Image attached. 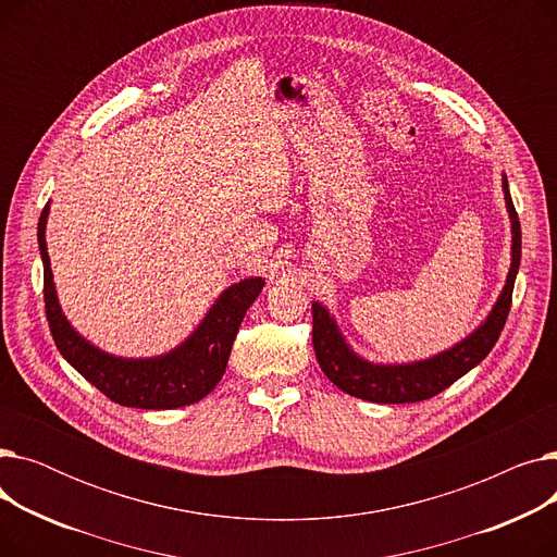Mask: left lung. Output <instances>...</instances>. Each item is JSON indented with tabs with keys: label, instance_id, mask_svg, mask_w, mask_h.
<instances>
[{
	"label": "left lung",
	"instance_id": "obj_1",
	"mask_svg": "<svg viewBox=\"0 0 557 557\" xmlns=\"http://www.w3.org/2000/svg\"><path fill=\"white\" fill-rule=\"evenodd\" d=\"M504 191H506L508 212L512 219V267L504 286V294L499 296V302L494 305L492 313L487 315L485 325H481L470 338H465L456 347L447 349V352L437 355L429 361H418L408 366H372L359 359L352 349L345 345L330 313L318 302H313L311 315H313L315 359L334 386H338L347 395L376 401V404L422 401L449 388L456 379L470 372L490 355V349L494 347L496 341H499L510 313L512 288H515V277H517L519 259H521V225L510 198L506 175H504Z\"/></svg>",
	"mask_w": 557,
	"mask_h": 557
}]
</instances>
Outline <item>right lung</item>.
<instances>
[{
    "label": "right lung",
    "mask_w": 557,
    "mask_h": 557,
    "mask_svg": "<svg viewBox=\"0 0 557 557\" xmlns=\"http://www.w3.org/2000/svg\"><path fill=\"white\" fill-rule=\"evenodd\" d=\"M49 205L38 221V244L45 263V313L53 343L67 363L108 399L131 408H181L210 395L225 372L230 349L242 320L255 298L261 294L263 280L252 277L232 284L216 300L208 318L178 349L158 359H116L83 341L65 320L55 300L49 267L45 225Z\"/></svg>",
    "instance_id": "add662e5"
}]
</instances>
